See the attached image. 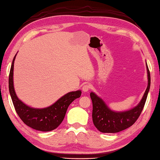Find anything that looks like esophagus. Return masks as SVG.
Returning <instances> with one entry per match:
<instances>
[{
  "label": "esophagus",
  "mask_w": 160,
  "mask_h": 160,
  "mask_svg": "<svg viewBox=\"0 0 160 160\" xmlns=\"http://www.w3.org/2000/svg\"><path fill=\"white\" fill-rule=\"evenodd\" d=\"M91 86L89 83H85V85H83L82 86V91L84 92H88L90 90Z\"/></svg>",
  "instance_id": "obj_1"
}]
</instances>
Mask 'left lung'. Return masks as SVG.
Listing matches in <instances>:
<instances>
[{
	"label": "left lung",
	"mask_w": 160,
	"mask_h": 160,
	"mask_svg": "<svg viewBox=\"0 0 160 160\" xmlns=\"http://www.w3.org/2000/svg\"><path fill=\"white\" fill-rule=\"evenodd\" d=\"M147 64V63H146ZM148 85L138 106L127 112H115L110 110L104 101L93 92L90 93L92 102V121L94 126L102 132H118L135 123L144 108L150 87V73L147 65Z\"/></svg>",
	"instance_id": "8db88e82"
}]
</instances>
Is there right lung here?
<instances>
[{"label": "right lung", "instance_id": "obj_1", "mask_svg": "<svg viewBox=\"0 0 160 160\" xmlns=\"http://www.w3.org/2000/svg\"><path fill=\"white\" fill-rule=\"evenodd\" d=\"M15 56L10 70L9 91L16 112L24 123L30 128L40 131H53L63 121L69 105L80 97L81 91L68 93L53 105L44 109H34L27 106L18 98L13 87V67Z\"/></svg>", "mask_w": 160, "mask_h": 160}]
</instances>
